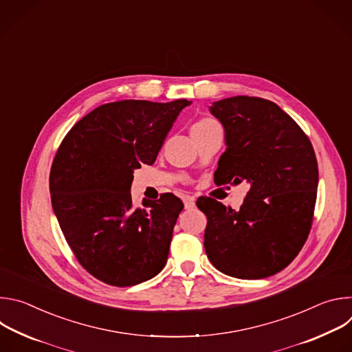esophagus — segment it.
Returning <instances> with one entry per match:
<instances>
[{"label": "esophagus", "mask_w": 352, "mask_h": 352, "mask_svg": "<svg viewBox=\"0 0 352 352\" xmlns=\"http://www.w3.org/2000/svg\"><path fill=\"white\" fill-rule=\"evenodd\" d=\"M184 205H185V209L186 210H193L195 209V199L190 197V196H185L184 199Z\"/></svg>", "instance_id": "obj_1"}]
</instances>
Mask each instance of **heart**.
Segmentation results:
<instances>
[{
	"label": "heart",
	"mask_w": 352,
	"mask_h": 352,
	"mask_svg": "<svg viewBox=\"0 0 352 352\" xmlns=\"http://www.w3.org/2000/svg\"><path fill=\"white\" fill-rule=\"evenodd\" d=\"M210 122H214V120H212V118H204V120L197 121V122L193 125V128H195V126H202V125H206V124H210Z\"/></svg>",
	"instance_id": "obj_1"
}]
</instances>
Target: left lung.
<instances>
[{"instance_id": "1", "label": "left lung", "mask_w": 352, "mask_h": 352, "mask_svg": "<svg viewBox=\"0 0 352 352\" xmlns=\"http://www.w3.org/2000/svg\"><path fill=\"white\" fill-rule=\"evenodd\" d=\"M223 124L226 152L219 160V185L246 181L239 210L212 197L196 206L208 217L205 250L221 273L246 280L287 267L308 239L318 193L315 150L299 125L276 103L235 96L210 106Z\"/></svg>"}]
</instances>
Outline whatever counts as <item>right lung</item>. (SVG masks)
I'll return each instance as SVG.
<instances>
[{
  "label": "right lung",
  "mask_w": 352,
  "mask_h": 352,
  "mask_svg": "<svg viewBox=\"0 0 352 352\" xmlns=\"http://www.w3.org/2000/svg\"><path fill=\"white\" fill-rule=\"evenodd\" d=\"M190 102L121 100L94 109L61 142L50 171L52 205L78 262L93 277L129 287L167 263L184 204L173 193L131 196L133 170L153 164L174 121Z\"/></svg>",
  "instance_id": "1"
}]
</instances>
